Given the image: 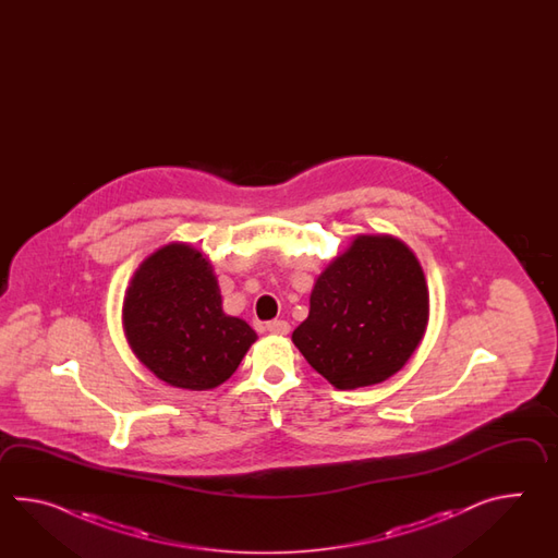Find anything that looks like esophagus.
Listing matches in <instances>:
<instances>
[{"label": "esophagus", "mask_w": 558, "mask_h": 558, "mask_svg": "<svg viewBox=\"0 0 558 558\" xmlns=\"http://www.w3.org/2000/svg\"><path fill=\"white\" fill-rule=\"evenodd\" d=\"M265 327H267V331L274 332V335H287L289 329H291V327H289V323L281 319L269 320Z\"/></svg>", "instance_id": "1"}]
</instances>
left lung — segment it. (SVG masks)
<instances>
[{
  "instance_id": "left-lung-1",
  "label": "left lung",
  "mask_w": 558,
  "mask_h": 558,
  "mask_svg": "<svg viewBox=\"0 0 558 558\" xmlns=\"http://www.w3.org/2000/svg\"><path fill=\"white\" fill-rule=\"evenodd\" d=\"M427 323V281L415 253L391 235H356L317 277L308 317L291 339L332 387L351 391L401 371Z\"/></svg>"
}]
</instances>
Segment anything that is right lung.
<instances>
[{
  "mask_svg": "<svg viewBox=\"0 0 558 558\" xmlns=\"http://www.w3.org/2000/svg\"><path fill=\"white\" fill-rule=\"evenodd\" d=\"M221 303L202 251L169 243L137 267L125 291L123 331L131 351L171 387H219L257 341V332L226 315Z\"/></svg>",
  "mask_w": 558,
  "mask_h": 558,
  "instance_id": "add662e5",
  "label": "right lung"
}]
</instances>
